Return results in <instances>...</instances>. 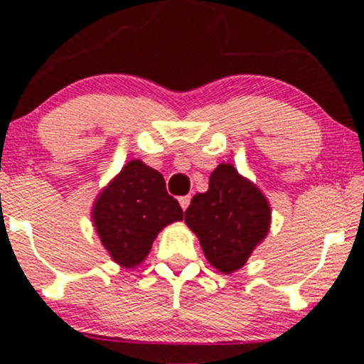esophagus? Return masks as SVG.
Wrapping results in <instances>:
<instances>
[{
  "label": "esophagus",
  "mask_w": 364,
  "mask_h": 364,
  "mask_svg": "<svg viewBox=\"0 0 364 364\" xmlns=\"http://www.w3.org/2000/svg\"><path fill=\"white\" fill-rule=\"evenodd\" d=\"M190 200H191V196H190V195L181 196V198H179V205H181L183 210H186V208L190 207Z\"/></svg>",
  "instance_id": "1"
}]
</instances>
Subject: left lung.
<instances>
[{
	"label": "left lung",
	"instance_id": "1",
	"mask_svg": "<svg viewBox=\"0 0 364 364\" xmlns=\"http://www.w3.org/2000/svg\"><path fill=\"white\" fill-rule=\"evenodd\" d=\"M265 195L237 173L232 164L212 171L205 193H196L185 212V223L198 236L203 255L217 270L236 272L270 228Z\"/></svg>",
	"mask_w": 364,
	"mask_h": 364
}]
</instances>
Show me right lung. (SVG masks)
Masks as SVG:
<instances>
[{"mask_svg":"<svg viewBox=\"0 0 364 364\" xmlns=\"http://www.w3.org/2000/svg\"><path fill=\"white\" fill-rule=\"evenodd\" d=\"M181 219V207L166 190L162 174L139 159L121 169L92 208L101 243L123 269L140 265L159 231Z\"/></svg>","mask_w":364,"mask_h":364,"instance_id":"right-lung-1","label":"right lung"}]
</instances>
